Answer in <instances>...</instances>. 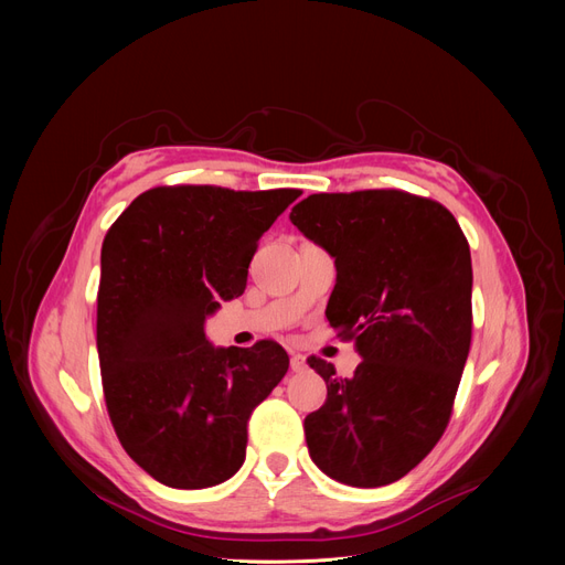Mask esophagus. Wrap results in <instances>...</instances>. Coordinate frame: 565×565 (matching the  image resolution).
Segmentation results:
<instances>
[{"instance_id": "1", "label": "esophagus", "mask_w": 565, "mask_h": 565, "mask_svg": "<svg viewBox=\"0 0 565 565\" xmlns=\"http://www.w3.org/2000/svg\"><path fill=\"white\" fill-rule=\"evenodd\" d=\"M305 369H307V358H305V354H300V352L290 354V371L300 373V371H305Z\"/></svg>"}]
</instances>
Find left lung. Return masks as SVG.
<instances>
[{"mask_svg":"<svg viewBox=\"0 0 565 565\" xmlns=\"http://www.w3.org/2000/svg\"><path fill=\"white\" fill-rule=\"evenodd\" d=\"M290 222L337 263L328 316L362 362L309 358L328 401L305 419L311 460L352 488L403 479L444 435L471 343V256L441 203L403 190L311 194Z\"/></svg>","mask_w":565,"mask_h":565,"instance_id":"left-lung-1","label":"left lung"}]
</instances>
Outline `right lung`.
Instances as JSON below:
<instances>
[{"label": "right lung", "mask_w": 565, "mask_h": 565, "mask_svg": "<svg viewBox=\"0 0 565 565\" xmlns=\"http://www.w3.org/2000/svg\"><path fill=\"white\" fill-rule=\"evenodd\" d=\"M300 194L153 188L105 235L96 343L107 412L126 454L169 488L231 479L254 407L288 371L277 341L213 348L203 324L245 292L260 235Z\"/></svg>", "instance_id": "obj_1"}]
</instances>
